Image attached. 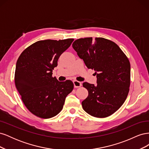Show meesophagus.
<instances>
[{"label": "esophagus", "mask_w": 149, "mask_h": 149, "mask_svg": "<svg viewBox=\"0 0 149 149\" xmlns=\"http://www.w3.org/2000/svg\"><path fill=\"white\" fill-rule=\"evenodd\" d=\"M73 84H74V88H79V87H81V86L82 85L81 83L78 81H76V80L73 81Z\"/></svg>", "instance_id": "esophagus-1"}]
</instances>
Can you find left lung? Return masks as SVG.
Here are the masks:
<instances>
[{
  "label": "left lung",
  "mask_w": 149,
  "mask_h": 149,
  "mask_svg": "<svg viewBox=\"0 0 149 149\" xmlns=\"http://www.w3.org/2000/svg\"><path fill=\"white\" fill-rule=\"evenodd\" d=\"M73 48L88 69L95 71L97 85L84 82L88 96L83 109L96 118L112 115L123 104L130 83V65L127 57L114 42L104 38H79Z\"/></svg>",
  "instance_id": "left-lung-1"
}]
</instances>
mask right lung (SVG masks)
<instances>
[{
	"instance_id": "right-lung-1",
	"label": "right lung",
	"mask_w": 149,
	"mask_h": 149,
	"mask_svg": "<svg viewBox=\"0 0 149 149\" xmlns=\"http://www.w3.org/2000/svg\"><path fill=\"white\" fill-rule=\"evenodd\" d=\"M73 40H40L26 48L18 58L15 86L26 107L40 118L56 116L62 110L66 97L73 91L71 81H58L52 77V71Z\"/></svg>"
}]
</instances>
